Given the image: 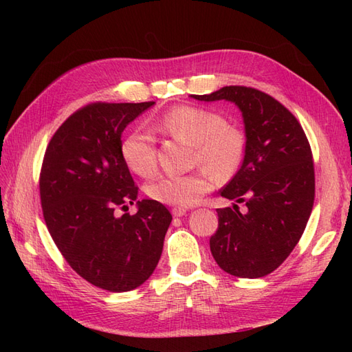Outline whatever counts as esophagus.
Wrapping results in <instances>:
<instances>
[{
    "instance_id": "1",
    "label": "esophagus",
    "mask_w": 352,
    "mask_h": 352,
    "mask_svg": "<svg viewBox=\"0 0 352 352\" xmlns=\"http://www.w3.org/2000/svg\"><path fill=\"white\" fill-rule=\"evenodd\" d=\"M172 214H174L175 218H182V216L186 214V208H183V207H174V208H172Z\"/></svg>"
}]
</instances>
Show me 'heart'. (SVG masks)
<instances>
[{"instance_id": "b5f03b06", "label": "heart", "mask_w": 352, "mask_h": 352, "mask_svg": "<svg viewBox=\"0 0 352 352\" xmlns=\"http://www.w3.org/2000/svg\"><path fill=\"white\" fill-rule=\"evenodd\" d=\"M157 126L170 136L184 139L197 146V163L207 169L188 175H163L148 186V195L163 204L188 207L201 201L212 190L216 177H230L239 168L243 157L245 140L237 129L226 124L216 111L180 106L164 113ZM122 160L134 174L149 177L154 174L155 146L151 134L144 130L130 131L121 142ZM214 173L212 175L211 172Z\"/></svg>"}]
</instances>
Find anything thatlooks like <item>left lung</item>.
Masks as SVG:
<instances>
[{
    "label": "left lung",
    "instance_id": "8db88e82",
    "mask_svg": "<svg viewBox=\"0 0 352 352\" xmlns=\"http://www.w3.org/2000/svg\"><path fill=\"white\" fill-rule=\"evenodd\" d=\"M198 101L233 102L245 125L242 166L221 190L234 199L218 208L219 226L210 251L223 271L260 278L275 271L300 241L315 201V168L309 140L296 118L272 96L243 86H226ZM245 202L241 212L237 204Z\"/></svg>",
    "mask_w": 352,
    "mask_h": 352
}]
</instances>
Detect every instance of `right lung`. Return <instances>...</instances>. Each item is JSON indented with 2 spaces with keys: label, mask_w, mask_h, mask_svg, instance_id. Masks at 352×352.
<instances>
[{
  "label": "right lung",
  "mask_w": 352,
  "mask_h": 352,
  "mask_svg": "<svg viewBox=\"0 0 352 352\" xmlns=\"http://www.w3.org/2000/svg\"><path fill=\"white\" fill-rule=\"evenodd\" d=\"M154 104L86 106L60 125L43 157L41 203L52 241L74 271L109 292L133 290L151 276L172 221L159 201H138L121 155L122 131ZM134 202V215L114 213Z\"/></svg>",
  "instance_id": "add662e5"
}]
</instances>
